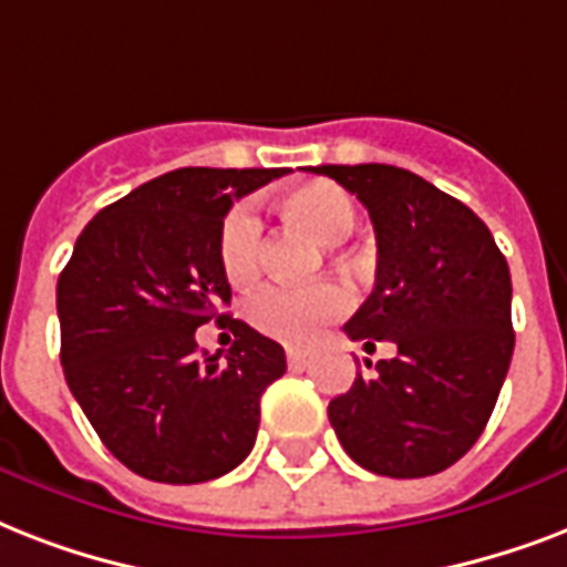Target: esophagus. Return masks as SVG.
<instances>
[{"label":"esophagus","instance_id":"esophagus-1","mask_svg":"<svg viewBox=\"0 0 567 567\" xmlns=\"http://www.w3.org/2000/svg\"><path fill=\"white\" fill-rule=\"evenodd\" d=\"M285 355H288V364H291V368H302L306 359H309V350H306V347H288Z\"/></svg>","mask_w":567,"mask_h":567}]
</instances>
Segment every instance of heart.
Wrapping results in <instances>:
<instances>
[{"instance_id": "1", "label": "heart", "mask_w": 567, "mask_h": 567, "mask_svg": "<svg viewBox=\"0 0 567 567\" xmlns=\"http://www.w3.org/2000/svg\"><path fill=\"white\" fill-rule=\"evenodd\" d=\"M282 208L293 223H300L323 244H341L355 229V203L347 190L329 182H311L279 196ZM261 220L249 203H238L226 214L217 240V256L231 285H247L261 267ZM347 291L341 285L320 282L309 288L293 285H265L247 300V320L267 338L282 344H302L323 323L344 315Z\"/></svg>"}]
</instances>
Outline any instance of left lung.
Wrapping results in <instances>:
<instances>
[{
    "label": "left lung",
    "mask_w": 567,
    "mask_h": 567,
    "mask_svg": "<svg viewBox=\"0 0 567 567\" xmlns=\"http://www.w3.org/2000/svg\"><path fill=\"white\" fill-rule=\"evenodd\" d=\"M318 176L359 196L377 231V285L344 323L377 350L329 403V423L364 471L417 480L474 447L509 371L512 276L492 231L465 203L391 164H323Z\"/></svg>",
    "instance_id": "1"
}]
</instances>
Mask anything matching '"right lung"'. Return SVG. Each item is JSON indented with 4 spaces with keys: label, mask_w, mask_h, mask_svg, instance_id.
Segmentation results:
<instances>
[{
    "label": "right lung",
    "mask_w": 567,
    "mask_h": 567,
    "mask_svg": "<svg viewBox=\"0 0 567 567\" xmlns=\"http://www.w3.org/2000/svg\"><path fill=\"white\" fill-rule=\"evenodd\" d=\"M285 171L182 167L102 208L58 276L66 385L114 456L153 483L229 474L256 444L261 394L285 350L229 306L217 240L231 203ZM236 332L230 355L199 360L196 328Z\"/></svg>",
    "instance_id": "add662e5"
}]
</instances>
